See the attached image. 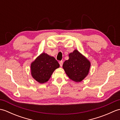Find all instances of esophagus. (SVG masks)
I'll return each instance as SVG.
<instances>
[{"mask_svg":"<svg viewBox=\"0 0 120 120\" xmlns=\"http://www.w3.org/2000/svg\"><path fill=\"white\" fill-rule=\"evenodd\" d=\"M59 64H60V67H62V65H63V61H59Z\"/></svg>","mask_w":120,"mask_h":120,"instance_id":"esophagus-1","label":"esophagus"}]
</instances>
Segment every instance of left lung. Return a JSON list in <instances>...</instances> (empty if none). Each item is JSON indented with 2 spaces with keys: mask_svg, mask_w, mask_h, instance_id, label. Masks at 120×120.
<instances>
[{
  "mask_svg": "<svg viewBox=\"0 0 120 120\" xmlns=\"http://www.w3.org/2000/svg\"><path fill=\"white\" fill-rule=\"evenodd\" d=\"M69 59L63 64V68L71 80L80 82L88 75L91 63L85 56L75 49L68 55Z\"/></svg>",
  "mask_w": 120,
  "mask_h": 120,
  "instance_id": "obj_1",
  "label": "left lung"
}]
</instances>
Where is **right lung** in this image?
<instances>
[{
  "instance_id": "add662e5",
  "label": "right lung",
  "mask_w": 120,
  "mask_h": 120,
  "mask_svg": "<svg viewBox=\"0 0 120 120\" xmlns=\"http://www.w3.org/2000/svg\"><path fill=\"white\" fill-rule=\"evenodd\" d=\"M60 65L54 57L42 52L31 63V74L40 83L48 81L54 71Z\"/></svg>"
}]
</instances>
